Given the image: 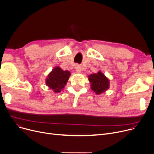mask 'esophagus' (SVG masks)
Here are the masks:
<instances>
[{
  "label": "esophagus",
  "mask_w": 154,
  "mask_h": 154,
  "mask_svg": "<svg viewBox=\"0 0 154 154\" xmlns=\"http://www.w3.org/2000/svg\"><path fill=\"white\" fill-rule=\"evenodd\" d=\"M81 67H80V66H79V65H77V66H76L75 67V71L77 73H79V74H80V72H81Z\"/></svg>",
  "instance_id": "1"
}]
</instances>
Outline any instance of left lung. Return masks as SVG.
<instances>
[{"label": "left lung", "instance_id": "8db88e82", "mask_svg": "<svg viewBox=\"0 0 154 154\" xmlns=\"http://www.w3.org/2000/svg\"><path fill=\"white\" fill-rule=\"evenodd\" d=\"M92 91L99 95L107 91L110 87V80L101 71L88 76Z\"/></svg>", "mask_w": 154, "mask_h": 154}]
</instances>
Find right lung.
I'll list each match as a JSON object with an SVG mask.
<instances>
[{"instance_id": "add662e5", "label": "right lung", "mask_w": 154, "mask_h": 154, "mask_svg": "<svg viewBox=\"0 0 154 154\" xmlns=\"http://www.w3.org/2000/svg\"><path fill=\"white\" fill-rule=\"evenodd\" d=\"M70 75L69 71L63 70L60 67H55L48 74L45 84L54 92H60L66 85Z\"/></svg>"}]
</instances>
